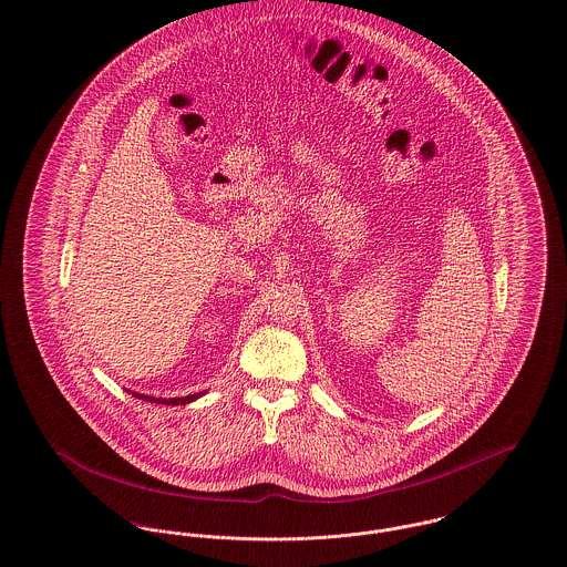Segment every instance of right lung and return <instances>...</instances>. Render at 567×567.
I'll use <instances>...</instances> for the list:
<instances>
[{
    "label": "right lung",
    "mask_w": 567,
    "mask_h": 567,
    "mask_svg": "<svg viewBox=\"0 0 567 567\" xmlns=\"http://www.w3.org/2000/svg\"><path fill=\"white\" fill-rule=\"evenodd\" d=\"M134 399L147 400V402H158V404H188L193 400L200 399L203 394H190V396H182V399H154V396H143V394H136L133 392Z\"/></svg>",
    "instance_id": "obj_1"
}]
</instances>
